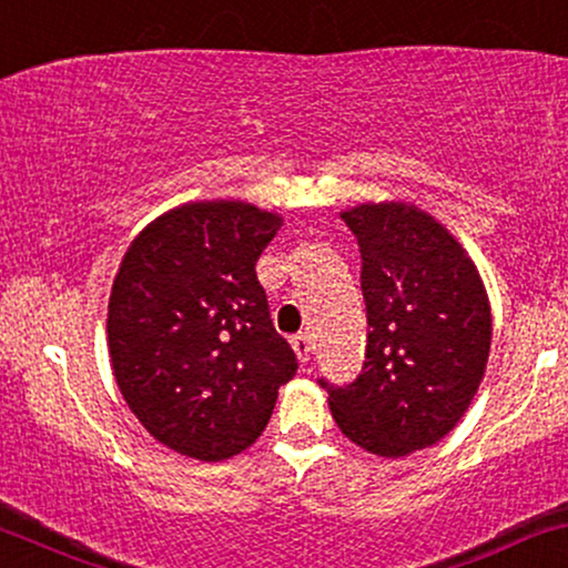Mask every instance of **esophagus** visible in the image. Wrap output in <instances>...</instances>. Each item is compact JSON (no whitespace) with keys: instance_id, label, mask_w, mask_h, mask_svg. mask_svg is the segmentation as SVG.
<instances>
[{"instance_id":"esophagus-1","label":"esophagus","mask_w":568,"mask_h":568,"mask_svg":"<svg viewBox=\"0 0 568 568\" xmlns=\"http://www.w3.org/2000/svg\"><path fill=\"white\" fill-rule=\"evenodd\" d=\"M293 351H296V356H298V362L301 364H308V358H312V335H306V333H301V335H296L293 337Z\"/></svg>"}]
</instances>
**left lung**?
<instances>
[{
  "instance_id": "obj_1",
  "label": "left lung",
  "mask_w": 568,
  "mask_h": 568,
  "mask_svg": "<svg viewBox=\"0 0 568 568\" xmlns=\"http://www.w3.org/2000/svg\"><path fill=\"white\" fill-rule=\"evenodd\" d=\"M362 248L367 362L327 404L358 448L400 458L454 429L477 396L490 356V301L456 235L408 201L341 212Z\"/></svg>"
}]
</instances>
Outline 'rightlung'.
I'll return each mask as SVG.
<instances>
[{"label":"right lung","mask_w":568,"mask_h":568,"mask_svg":"<svg viewBox=\"0 0 568 568\" xmlns=\"http://www.w3.org/2000/svg\"><path fill=\"white\" fill-rule=\"evenodd\" d=\"M280 225L248 201H189L149 222L120 262L106 306L112 375L175 454L225 462L246 450L296 375L256 280Z\"/></svg>","instance_id":"1"}]
</instances>
